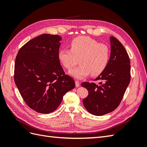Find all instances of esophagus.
I'll list each match as a JSON object with an SVG mask.
<instances>
[{"instance_id": "1", "label": "esophagus", "mask_w": 147, "mask_h": 147, "mask_svg": "<svg viewBox=\"0 0 147 147\" xmlns=\"http://www.w3.org/2000/svg\"><path fill=\"white\" fill-rule=\"evenodd\" d=\"M80 83L79 82L75 81V86H76V87H79L80 86Z\"/></svg>"}]
</instances>
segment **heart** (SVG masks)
<instances>
[{"label":"heart","mask_w":147,"mask_h":147,"mask_svg":"<svg viewBox=\"0 0 147 147\" xmlns=\"http://www.w3.org/2000/svg\"><path fill=\"white\" fill-rule=\"evenodd\" d=\"M69 48H62L57 53L61 64L70 70L77 65V67L69 73L75 78L82 79L91 75L97 76L107 67L110 56L109 47L104 43L87 36H80L72 39L69 43Z\"/></svg>","instance_id":"heart-1"}]
</instances>
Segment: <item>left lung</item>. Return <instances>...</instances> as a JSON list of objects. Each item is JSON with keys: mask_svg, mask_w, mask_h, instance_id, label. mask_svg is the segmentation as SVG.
<instances>
[{"mask_svg": "<svg viewBox=\"0 0 147 147\" xmlns=\"http://www.w3.org/2000/svg\"><path fill=\"white\" fill-rule=\"evenodd\" d=\"M111 55L105 70L92 82H83L88 96L83 100L90 113L101 116L116 109L124 96L131 80V64L126 50L117 38L110 37Z\"/></svg>", "mask_w": 147, "mask_h": 147, "instance_id": "obj_1", "label": "left lung"}]
</instances>
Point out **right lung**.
Returning a JSON list of instances; mask_svg holds the SVG:
<instances>
[{"label":"right lung","mask_w":147,"mask_h":147,"mask_svg":"<svg viewBox=\"0 0 147 147\" xmlns=\"http://www.w3.org/2000/svg\"><path fill=\"white\" fill-rule=\"evenodd\" d=\"M60 40L59 35L43 34L24 44L16 57L15 84L26 104L38 113L55 111L75 86L57 57Z\"/></svg>","instance_id":"1"}]
</instances>
